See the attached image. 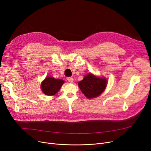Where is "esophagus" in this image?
Masks as SVG:
<instances>
[{
  "label": "esophagus",
  "mask_w": 151,
  "mask_h": 151,
  "mask_svg": "<svg viewBox=\"0 0 151 151\" xmlns=\"http://www.w3.org/2000/svg\"><path fill=\"white\" fill-rule=\"evenodd\" d=\"M67 81L70 83H72L73 82H74V79H73V78H72V77H68Z\"/></svg>",
  "instance_id": "1"
}]
</instances>
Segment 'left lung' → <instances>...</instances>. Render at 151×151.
Instances as JSON below:
<instances>
[{
    "mask_svg": "<svg viewBox=\"0 0 151 151\" xmlns=\"http://www.w3.org/2000/svg\"><path fill=\"white\" fill-rule=\"evenodd\" d=\"M78 86L86 97L94 98L99 96L106 89L107 80L105 77H99L90 73L85 76Z\"/></svg>",
    "mask_w": 151,
    "mask_h": 151,
    "instance_id": "1",
    "label": "left lung"
}]
</instances>
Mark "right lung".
<instances>
[{
	"label": "right lung",
	"instance_id": "obj_1",
	"mask_svg": "<svg viewBox=\"0 0 151 151\" xmlns=\"http://www.w3.org/2000/svg\"><path fill=\"white\" fill-rule=\"evenodd\" d=\"M64 81L55 79L52 77H47L41 84L43 93L47 96H53L60 89Z\"/></svg>",
	"mask_w": 151,
	"mask_h": 151
}]
</instances>
